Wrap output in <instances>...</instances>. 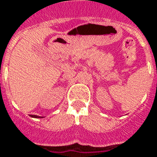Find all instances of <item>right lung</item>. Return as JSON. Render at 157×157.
Segmentation results:
<instances>
[{
  "label": "right lung",
  "mask_w": 157,
  "mask_h": 157,
  "mask_svg": "<svg viewBox=\"0 0 157 157\" xmlns=\"http://www.w3.org/2000/svg\"><path fill=\"white\" fill-rule=\"evenodd\" d=\"M32 117H36V118H40V117H37V116H32Z\"/></svg>",
  "instance_id": "obj_1"
}]
</instances>
